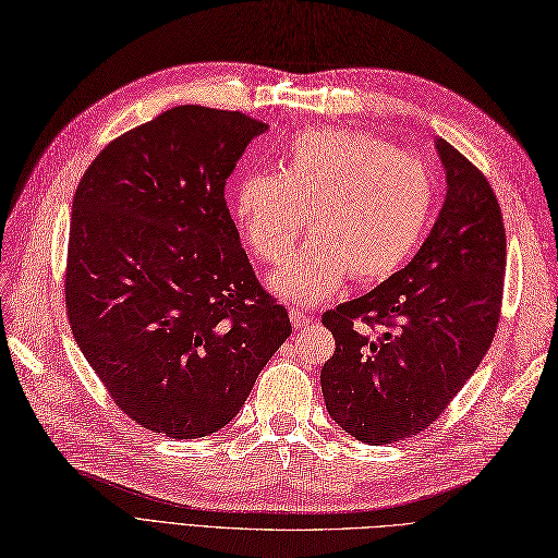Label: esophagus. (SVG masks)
Instances as JSON below:
<instances>
[{"instance_id":"1","label":"esophagus","mask_w":558,"mask_h":558,"mask_svg":"<svg viewBox=\"0 0 558 558\" xmlns=\"http://www.w3.org/2000/svg\"><path fill=\"white\" fill-rule=\"evenodd\" d=\"M290 319H292L294 329H303V327H308L311 322H313V317H308V315H305V313H303V311H299V308H292V311H290Z\"/></svg>"}]
</instances>
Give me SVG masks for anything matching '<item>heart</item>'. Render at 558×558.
<instances>
[{
    "label": "heart",
    "instance_id": "1",
    "mask_svg": "<svg viewBox=\"0 0 558 558\" xmlns=\"http://www.w3.org/2000/svg\"><path fill=\"white\" fill-rule=\"evenodd\" d=\"M436 208V175L424 159L383 138L338 128L296 134L278 173L243 175L233 218L266 264L292 253L308 218L311 241L268 280L284 301L313 305L352 274L387 280L415 255Z\"/></svg>",
    "mask_w": 558,
    "mask_h": 558
}]
</instances>
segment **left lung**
I'll use <instances>...</instances> for the list:
<instances>
[{
    "label": "left lung",
    "mask_w": 558,
    "mask_h": 558,
    "mask_svg": "<svg viewBox=\"0 0 558 558\" xmlns=\"http://www.w3.org/2000/svg\"><path fill=\"white\" fill-rule=\"evenodd\" d=\"M445 202L412 262L322 315L336 352L322 366L333 422L387 445L438 420L487 354L500 315L506 229L487 178L445 138ZM378 331H374V325Z\"/></svg>",
    "instance_id": "8db88e82"
}]
</instances>
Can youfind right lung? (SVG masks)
I'll list each match as a JSON object with an SVG mask.
<instances>
[{
  "label": "right lung",
  "instance_id": "right-lung-1",
  "mask_svg": "<svg viewBox=\"0 0 558 558\" xmlns=\"http://www.w3.org/2000/svg\"><path fill=\"white\" fill-rule=\"evenodd\" d=\"M264 132L239 111L175 106L111 141L74 194L71 331L116 405L155 434L220 430L292 333L225 202Z\"/></svg>",
  "mask_w": 558,
  "mask_h": 558
}]
</instances>
